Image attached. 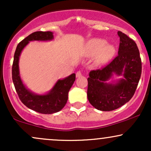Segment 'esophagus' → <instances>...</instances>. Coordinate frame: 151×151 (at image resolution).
<instances>
[{"label": "esophagus", "mask_w": 151, "mask_h": 151, "mask_svg": "<svg viewBox=\"0 0 151 151\" xmlns=\"http://www.w3.org/2000/svg\"><path fill=\"white\" fill-rule=\"evenodd\" d=\"M81 75H82V73H81V71H78L77 73H76V77H77V78L81 77Z\"/></svg>", "instance_id": "1"}]
</instances>
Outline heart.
<instances>
[{
  "label": "heart",
  "instance_id": "b5f03b06",
  "mask_svg": "<svg viewBox=\"0 0 151 151\" xmlns=\"http://www.w3.org/2000/svg\"><path fill=\"white\" fill-rule=\"evenodd\" d=\"M86 52L88 56L96 55V62L104 64L108 62L115 52V49L112 45L106 44V41L102 39L91 40L86 45Z\"/></svg>",
  "mask_w": 151,
  "mask_h": 151
}]
</instances>
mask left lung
Here are the masks:
<instances>
[{
    "instance_id": "1",
    "label": "left lung",
    "mask_w": 151,
    "mask_h": 151,
    "mask_svg": "<svg viewBox=\"0 0 151 151\" xmlns=\"http://www.w3.org/2000/svg\"><path fill=\"white\" fill-rule=\"evenodd\" d=\"M118 55L110 63L91 70L88 77L87 98L98 110L110 111L122 106L133 97L141 75L142 64L136 43L121 31ZM113 73L123 76L116 83H106Z\"/></svg>"
}]
</instances>
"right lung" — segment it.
Wrapping results in <instances>:
<instances>
[{"label":"right lung","mask_w":151,"mask_h":151,"mask_svg":"<svg viewBox=\"0 0 151 151\" xmlns=\"http://www.w3.org/2000/svg\"><path fill=\"white\" fill-rule=\"evenodd\" d=\"M53 38V33L50 31L32 32L18 45L12 67V79L20 101L27 108L44 114L56 113L64 108L68 99L69 91L75 81V74H72L65 79L58 80L49 93L43 95L35 94L25 87L20 79L19 58L22 50L30 41L52 40Z\"/></svg>","instance_id":"right-lung-1"}]
</instances>
